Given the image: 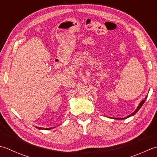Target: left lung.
I'll return each mask as SVG.
<instances>
[{
  "label": "left lung",
  "mask_w": 157,
  "mask_h": 157,
  "mask_svg": "<svg viewBox=\"0 0 157 157\" xmlns=\"http://www.w3.org/2000/svg\"><path fill=\"white\" fill-rule=\"evenodd\" d=\"M147 97H148V95H147V96L145 98L144 100H143L141 102H140V104H139V105H138V106H137V108H136V110L135 111H134L132 114H131L130 115H129V116L127 117L126 118H129V117H130L131 116H133V115L137 113V112L140 110V108L142 106V105H143V104H144V102H145V101H146V99L147 98ZM124 119H125V118H124ZM123 119V118H120V119Z\"/></svg>",
  "instance_id": "8db88e82"
}]
</instances>
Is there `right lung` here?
<instances>
[{
    "instance_id": "obj_1",
    "label": "right lung",
    "mask_w": 157,
    "mask_h": 157,
    "mask_svg": "<svg viewBox=\"0 0 157 157\" xmlns=\"http://www.w3.org/2000/svg\"><path fill=\"white\" fill-rule=\"evenodd\" d=\"M37 129H45V130H47V129H52L53 127H52V128H43V127H36ZM54 128V127H53Z\"/></svg>"
}]
</instances>
